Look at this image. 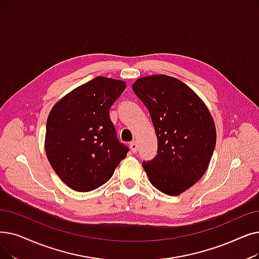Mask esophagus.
<instances>
[{
  "label": "esophagus",
  "instance_id": "esophagus-1",
  "mask_svg": "<svg viewBox=\"0 0 259 259\" xmlns=\"http://www.w3.org/2000/svg\"><path fill=\"white\" fill-rule=\"evenodd\" d=\"M130 149H131V151H132L133 153H137V152H138L139 147H138V143H137L136 141L130 143Z\"/></svg>",
  "mask_w": 259,
  "mask_h": 259
}]
</instances>
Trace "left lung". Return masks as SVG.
Listing matches in <instances>:
<instances>
[{
	"instance_id": "obj_1",
	"label": "left lung",
	"mask_w": 259,
	"mask_h": 259,
	"mask_svg": "<svg viewBox=\"0 0 259 259\" xmlns=\"http://www.w3.org/2000/svg\"><path fill=\"white\" fill-rule=\"evenodd\" d=\"M148 109L157 139V154L143 162L150 183L178 196L203 177L216 145V126L206 105L175 77L151 75L132 84Z\"/></svg>"
}]
</instances>
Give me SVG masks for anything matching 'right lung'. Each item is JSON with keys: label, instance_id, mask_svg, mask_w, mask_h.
<instances>
[{"label": "right lung", "instance_id": "right-lung-1", "mask_svg": "<svg viewBox=\"0 0 259 259\" xmlns=\"http://www.w3.org/2000/svg\"><path fill=\"white\" fill-rule=\"evenodd\" d=\"M126 82L98 76L77 87L55 104L47 121L44 147L62 182L90 192L109 181L127 156L110 119V108Z\"/></svg>", "mask_w": 259, "mask_h": 259}]
</instances>
